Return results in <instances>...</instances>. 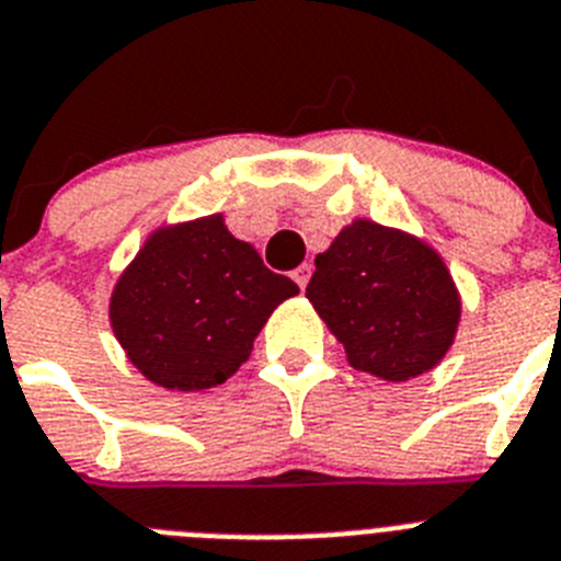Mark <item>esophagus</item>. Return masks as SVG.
<instances>
[{"instance_id":"34e87169","label":"esophagus","mask_w":561,"mask_h":561,"mask_svg":"<svg viewBox=\"0 0 561 561\" xmlns=\"http://www.w3.org/2000/svg\"><path fill=\"white\" fill-rule=\"evenodd\" d=\"M310 274H313V267H310L308 262H305V265H299V267H296V271H294V282H296V285L301 287V290H305V287H308Z\"/></svg>"}]
</instances>
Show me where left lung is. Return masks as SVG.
Here are the masks:
<instances>
[{"label":"left lung","instance_id":"1","mask_svg":"<svg viewBox=\"0 0 561 561\" xmlns=\"http://www.w3.org/2000/svg\"><path fill=\"white\" fill-rule=\"evenodd\" d=\"M308 299L350 367L401 383L455 344L462 301L440 253L401 228L353 220L316 256Z\"/></svg>","mask_w":561,"mask_h":561}]
</instances>
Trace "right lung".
Masks as SVG:
<instances>
[{
	"label": "right lung",
	"mask_w": 561,
	"mask_h": 561,
	"mask_svg": "<svg viewBox=\"0 0 561 561\" xmlns=\"http://www.w3.org/2000/svg\"><path fill=\"white\" fill-rule=\"evenodd\" d=\"M296 282L262 265L222 214L146 237L110 299L112 333L152 383L197 392L226 383Z\"/></svg>",
	"instance_id": "add662e5"
}]
</instances>
